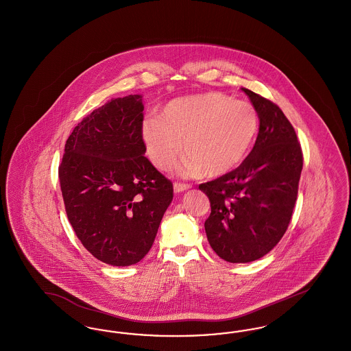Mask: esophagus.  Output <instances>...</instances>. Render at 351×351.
<instances>
[{
  "label": "esophagus",
  "mask_w": 351,
  "mask_h": 351,
  "mask_svg": "<svg viewBox=\"0 0 351 351\" xmlns=\"http://www.w3.org/2000/svg\"><path fill=\"white\" fill-rule=\"evenodd\" d=\"M191 186H192L191 184L180 183V182H175V183H173V191H175L176 193H179V192H184V191L189 189Z\"/></svg>",
  "instance_id": "esophagus-1"
}]
</instances>
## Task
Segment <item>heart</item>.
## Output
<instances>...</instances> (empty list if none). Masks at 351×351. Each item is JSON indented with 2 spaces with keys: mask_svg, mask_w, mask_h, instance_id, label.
Segmentation results:
<instances>
[{
  "mask_svg": "<svg viewBox=\"0 0 351 351\" xmlns=\"http://www.w3.org/2000/svg\"><path fill=\"white\" fill-rule=\"evenodd\" d=\"M259 130V113L247 101L209 92L171 101L159 118H147L142 138L152 165L167 171L182 151L184 175L221 176L237 167Z\"/></svg>",
  "mask_w": 351,
  "mask_h": 351,
  "instance_id": "1",
  "label": "heart"
}]
</instances>
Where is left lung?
Wrapping results in <instances>:
<instances>
[{
  "instance_id": "obj_1",
  "label": "left lung",
  "mask_w": 351,
  "mask_h": 351,
  "mask_svg": "<svg viewBox=\"0 0 351 351\" xmlns=\"http://www.w3.org/2000/svg\"><path fill=\"white\" fill-rule=\"evenodd\" d=\"M259 113L255 145L239 167L199 188L210 201L205 233L230 263H247L272 250L291 222L298 199L302 151L282 109L246 88Z\"/></svg>"
}]
</instances>
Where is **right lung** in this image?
<instances>
[{"mask_svg":"<svg viewBox=\"0 0 351 351\" xmlns=\"http://www.w3.org/2000/svg\"><path fill=\"white\" fill-rule=\"evenodd\" d=\"M142 96L106 102L66 142L59 166L68 221L84 247L117 267L150 251L173 185L145 156Z\"/></svg>","mask_w":351,"mask_h":351,"instance_id":"1","label":"right lung"}]
</instances>
